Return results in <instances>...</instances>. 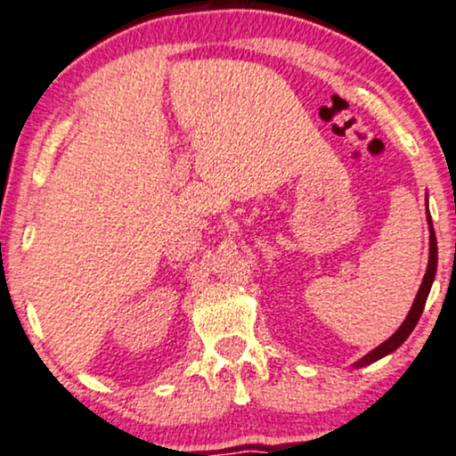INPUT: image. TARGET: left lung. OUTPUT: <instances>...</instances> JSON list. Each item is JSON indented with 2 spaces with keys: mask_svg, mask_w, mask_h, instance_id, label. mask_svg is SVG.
Returning a JSON list of instances; mask_svg holds the SVG:
<instances>
[{
  "mask_svg": "<svg viewBox=\"0 0 456 456\" xmlns=\"http://www.w3.org/2000/svg\"><path fill=\"white\" fill-rule=\"evenodd\" d=\"M428 224H429V262H428V270H425V276H423V282L421 287H419L417 291V297L412 301V307L409 312V316H406V321L400 324V329L395 330V333L389 337V339L383 341L381 346H377L375 350L366 354L364 358H360L358 362H354L356 369L360 366H366V364H372L377 362V360L387 356V354H392L398 350V347L404 344L406 339H409V335L412 333V329L417 327L419 318L423 314V307H425V301H428V295H429V289L434 285V279H436V268H437V242H436V232H434V226H431V216H429V209H428Z\"/></svg>",
  "mask_w": 456,
  "mask_h": 456,
  "instance_id": "1",
  "label": "left lung"
}]
</instances>
